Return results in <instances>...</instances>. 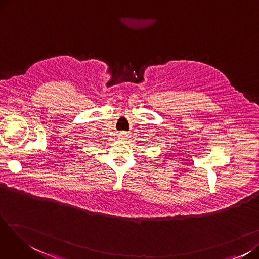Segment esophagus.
I'll return each mask as SVG.
<instances>
[{
  "label": "esophagus",
  "mask_w": 259,
  "mask_h": 259,
  "mask_svg": "<svg viewBox=\"0 0 259 259\" xmlns=\"http://www.w3.org/2000/svg\"><path fill=\"white\" fill-rule=\"evenodd\" d=\"M119 137H120V138H122V139H125V138L127 137V134H126V132H121Z\"/></svg>",
  "instance_id": "34e87169"
}]
</instances>
